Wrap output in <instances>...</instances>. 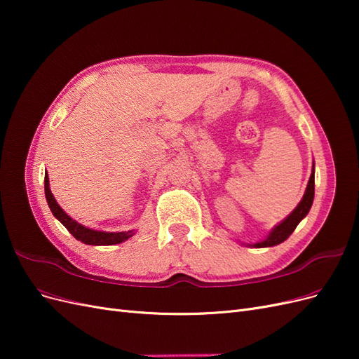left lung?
<instances>
[{
	"instance_id": "obj_1",
	"label": "left lung",
	"mask_w": 359,
	"mask_h": 359,
	"mask_svg": "<svg viewBox=\"0 0 359 359\" xmlns=\"http://www.w3.org/2000/svg\"><path fill=\"white\" fill-rule=\"evenodd\" d=\"M313 199H314V165H313V172L310 175L306 193H304V196H302L301 202L298 203L297 208L293 210L283 222L278 223L274 229L269 232V235L265 238L264 241L253 244V247H256V248L273 247V245H277V244H281L283 241H286L287 238L292 235V232L297 229L298 223L309 214L311 205H313Z\"/></svg>"
}]
</instances>
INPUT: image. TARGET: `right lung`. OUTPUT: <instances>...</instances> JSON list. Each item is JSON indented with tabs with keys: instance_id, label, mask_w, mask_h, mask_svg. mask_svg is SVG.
I'll list each match as a JSON object with an SVG mask.
<instances>
[{
	"instance_id": "right-lung-1",
	"label": "right lung",
	"mask_w": 359,
	"mask_h": 359,
	"mask_svg": "<svg viewBox=\"0 0 359 359\" xmlns=\"http://www.w3.org/2000/svg\"><path fill=\"white\" fill-rule=\"evenodd\" d=\"M45 194H46V201L49 208L53 214L55 219H58L62 226L76 238L78 241H82L83 244L88 245H112V244H119L128 238H132L135 235V231H127V232H102V231H94L90 229V227H85L81 223L73 220L69 214H66L58 202L53 198V194L49 189V177L48 172L45 173Z\"/></svg>"
}]
</instances>
